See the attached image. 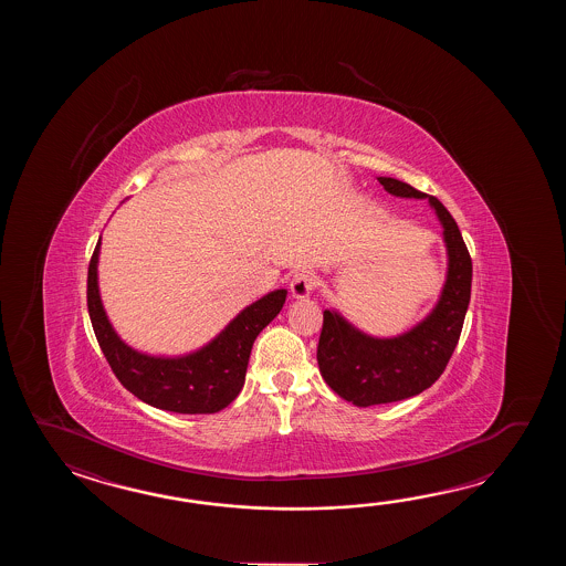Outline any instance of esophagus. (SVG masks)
<instances>
[{
	"label": "esophagus",
	"instance_id": "esophagus-1",
	"mask_svg": "<svg viewBox=\"0 0 566 566\" xmlns=\"http://www.w3.org/2000/svg\"><path fill=\"white\" fill-rule=\"evenodd\" d=\"M313 287H315V279H313L310 271H300L295 273L291 283H289V291H291V297L293 300H305L312 295Z\"/></svg>",
	"mask_w": 566,
	"mask_h": 566
}]
</instances>
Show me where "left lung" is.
I'll return each mask as SVG.
<instances>
[{
    "instance_id": "1",
    "label": "left lung",
    "mask_w": 566,
    "mask_h": 566,
    "mask_svg": "<svg viewBox=\"0 0 566 566\" xmlns=\"http://www.w3.org/2000/svg\"><path fill=\"white\" fill-rule=\"evenodd\" d=\"M397 198L427 200L443 229L447 273L433 310L407 332L376 337L337 310H325L317 364L325 385L356 407L417 397L446 370L458 346L471 297V259L458 222L433 196L395 178H378Z\"/></svg>"
}]
</instances>
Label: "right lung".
I'll list each match as a JSON object with an SVG mask.
<instances>
[{"instance_id": "1", "label": "right lung", "mask_w": 566, "mask_h": 566, "mask_svg": "<svg viewBox=\"0 0 566 566\" xmlns=\"http://www.w3.org/2000/svg\"><path fill=\"white\" fill-rule=\"evenodd\" d=\"M98 254L101 239L88 265V315L120 385L145 405L169 412L210 415L227 409L244 386L254 339L283 310L287 289L269 291L247 305L202 348L181 356H156L132 348L111 324L98 291Z\"/></svg>"}]
</instances>
